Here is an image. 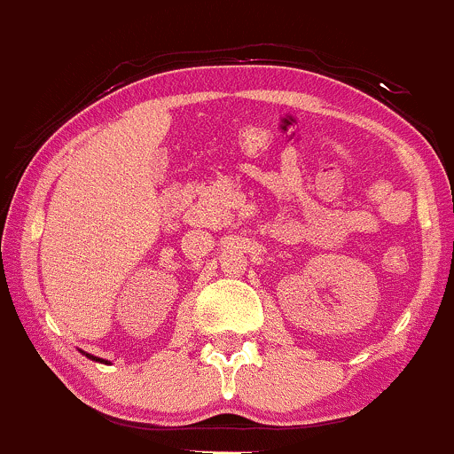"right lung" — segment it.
Instances as JSON below:
<instances>
[{
    "mask_svg": "<svg viewBox=\"0 0 454 454\" xmlns=\"http://www.w3.org/2000/svg\"><path fill=\"white\" fill-rule=\"evenodd\" d=\"M89 359H93V361H102V359H98V356H93V355H87Z\"/></svg>",
    "mask_w": 454,
    "mask_h": 454,
    "instance_id": "1",
    "label": "right lung"
}]
</instances>
